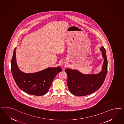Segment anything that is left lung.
Segmentation results:
<instances>
[{"instance_id": "obj_1", "label": "left lung", "mask_w": 124, "mask_h": 124, "mask_svg": "<svg viewBox=\"0 0 124 124\" xmlns=\"http://www.w3.org/2000/svg\"><path fill=\"white\" fill-rule=\"evenodd\" d=\"M100 50L104 61L102 70L99 73L84 75L77 70L65 69L68 75V87L71 94L79 96L87 95L101 86L107 74L108 63L105 48L101 46Z\"/></svg>"}]
</instances>
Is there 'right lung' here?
<instances>
[{"label": "right lung", "mask_w": 124, "mask_h": 124, "mask_svg": "<svg viewBox=\"0 0 124 124\" xmlns=\"http://www.w3.org/2000/svg\"><path fill=\"white\" fill-rule=\"evenodd\" d=\"M16 49L12 58L11 70L17 86L27 94L38 96L45 95L48 92L56 75L61 71V68H48L36 73H23L19 70L16 63Z\"/></svg>", "instance_id": "add662e5"}]
</instances>
